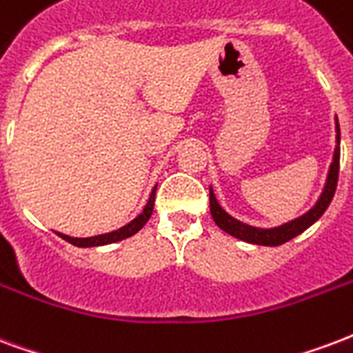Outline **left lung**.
I'll list each match as a JSON object with an SVG mask.
<instances>
[{
  "label": "left lung",
  "instance_id": "left-lung-1",
  "mask_svg": "<svg viewBox=\"0 0 353 353\" xmlns=\"http://www.w3.org/2000/svg\"><path fill=\"white\" fill-rule=\"evenodd\" d=\"M335 150H333V160H331L330 171L325 176L324 190L320 193V197L316 199V203L303 214V216L294 217L292 221L277 225V227H270V229H262V227H255V225L243 223L234 216H230L229 212L225 210L223 206L219 205L216 193L210 186V214L214 217V221L221 230H225L230 236L238 238L242 242L255 243V245H281V243L292 240L298 234H301L303 230H307L312 223H316L318 219L322 217L325 208L330 206L331 199L335 195L339 180V160H341V128H339V121L335 117Z\"/></svg>",
  "mask_w": 353,
  "mask_h": 353
}]
</instances>
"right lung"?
I'll return each instance as SVG.
<instances>
[{"instance_id":"obj_1","label":"right lung","mask_w":353,"mask_h":353,"mask_svg":"<svg viewBox=\"0 0 353 353\" xmlns=\"http://www.w3.org/2000/svg\"><path fill=\"white\" fill-rule=\"evenodd\" d=\"M156 184L150 192V197H148L147 205L143 208L141 214H137L130 223H126L124 227L117 230H111V232H105V234H98V236H89V238H74L68 236V234H63V232H55L57 236H61L63 240H66L68 243H72L76 248H98V245H110V243L121 242V240H126V238L134 236L137 230H141L145 227L150 216H152V210H154V197H156Z\"/></svg>"}]
</instances>
